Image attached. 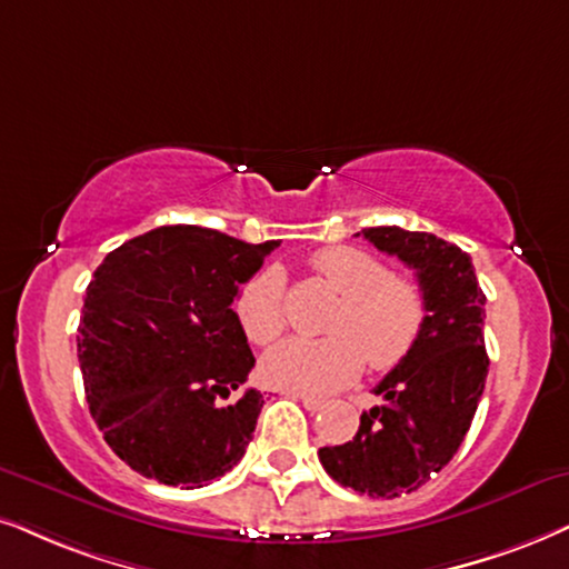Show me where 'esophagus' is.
Listing matches in <instances>:
<instances>
[{
	"instance_id": "obj_1",
	"label": "esophagus",
	"mask_w": 569,
	"mask_h": 569,
	"mask_svg": "<svg viewBox=\"0 0 569 569\" xmlns=\"http://www.w3.org/2000/svg\"><path fill=\"white\" fill-rule=\"evenodd\" d=\"M286 397L299 399L301 405H305V409H309V412H320V409L326 407V399H320V397H309V393H301V391H286Z\"/></svg>"
}]
</instances>
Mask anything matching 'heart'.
Instances as JSON below:
<instances>
[{
  "mask_svg": "<svg viewBox=\"0 0 569 569\" xmlns=\"http://www.w3.org/2000/svg\"><path fill=\"white\" fill-rule=\"evenodd\" d=\"M312 268L341 297L328 322L326 341L289 338L262 357L264 383L286 391L328 393L351 383L368 357L372 370L405 362L420 341L428 305L420 286L391 276L370 251L328 247L312 257ZM239 322L254 343H272L286 328V286L278 270H262L243 286L236 301Z\"/></svg>",
  "mask_w": 569,
  "mask_h": 569,
  "instance_id": "1",
  "label": "heart"
}]
</instances>
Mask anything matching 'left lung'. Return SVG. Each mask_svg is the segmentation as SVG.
Masks as SVG:
<instances>
[{
  "mask_svg": "<svg viewBox=\"0 0 569 569\" xmlns=\"http://www.w3.org/2000/svg\"><path fill=\"white\" fill-rule=\"evenodd\" d=\"M362 236L415 270L428 320L405 362L372 388L383 401L362 412L355 438L322 446L318 457L336 483L397 499L441 472L470 430L488 376L486 293L457 243L397 226Z\"/></svg>",
  "mask_w": 569,
  "mask_h": 569,
  "instance_id": "8db88e82",
  "label": "left lung"
}]
</instances>
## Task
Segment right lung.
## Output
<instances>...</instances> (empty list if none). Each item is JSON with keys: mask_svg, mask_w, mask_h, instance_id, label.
<instances>
[{"mask_svg": "<svg viewBox=\"0 0 569 569\" xmlns=\"http://www.w3.org/2000/svg\"><path fill=\"white\" fill-rule=\"evenodd\" d=\"M278 241L162 226L93 272L78 326L86 401L128 467L201 488L239 465L264 397L233 299Z\"/></svg>", "mask_w": 569, "mask_h": 569, "instance_id": "obj_1", "label": "right lung"}]
</instances>
